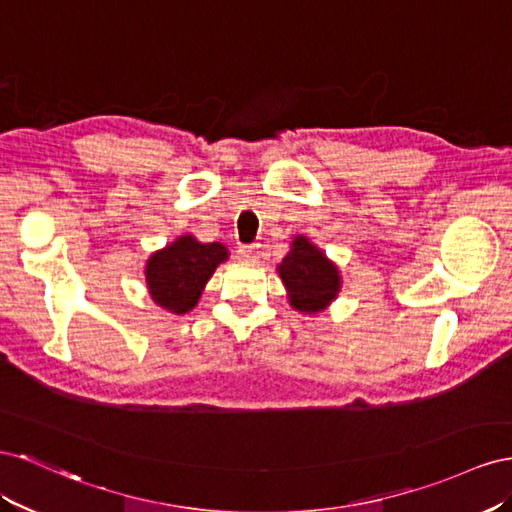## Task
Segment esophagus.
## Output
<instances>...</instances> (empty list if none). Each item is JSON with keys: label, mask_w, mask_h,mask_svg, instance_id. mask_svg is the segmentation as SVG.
Wrapping results in <instances>:
<instances>
[{"label": "esophagus", "mask_w": 512, "mask_h": 512, "mask_svg": "<svg viewBox=\"0 0 512 512\" xmlns=\"http://www.w3.org/2000/svg\"><path fill=\"white\" fill-rule=\"evenodd\" d=\"M238 259L244 261V264H255V261L259 259V246L253 244V246H238L236 251Z\"/></svg>", "instance_id": "34e87169"}]
</instances>
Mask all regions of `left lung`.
I'll return each mask as SVG.
<instances>
[{
	"instance_id": "1",
	"label": "left lung",
	"mask_w": 512,
	"mask_h": 512,
	"mask_svg": "<svg viewBox=\"0 0 512 512\" xmlns=\"http://www.w3.org/2000/svg\"><path fill=\"white\" fill-rule=\"evenodd\" d=\"M279 276L289 304L306 315L324 311L341 291L339 268L306 236L291 242V251L279 264Z\"/></svg>"
}]
</instances>
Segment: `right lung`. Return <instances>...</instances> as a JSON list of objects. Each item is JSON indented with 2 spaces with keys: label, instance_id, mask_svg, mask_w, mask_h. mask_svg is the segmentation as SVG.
<instances>
[{
  "label": "right lung",
  "instance_id": "right-lung-1",
  "mask_svg": "<svg viewBox=\"0 0 512 512\" xmlns=\"http://www.w3.org/2000/svg\"><path fill=\"white\" fill-rule=\"evenodd\" d=\"M227 257L229 253L221 242L201 244L191 233L180 236L156 251L145 264V283L152 300L175 315L193 311L203 287Z\"/></svg>",
  "mask_w": 512,
  "mask_h": 512
}]
</instances>
